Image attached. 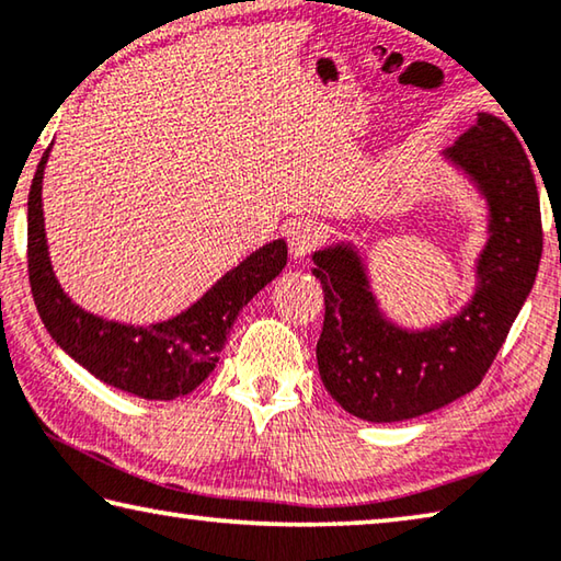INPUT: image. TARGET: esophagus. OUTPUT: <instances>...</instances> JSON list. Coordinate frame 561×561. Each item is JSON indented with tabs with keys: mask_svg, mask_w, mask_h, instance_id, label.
<instances>
[{
	"mask_svg": "<svg viewBox=\"0 0 561 561\" xmlns=\"http://www.w3.org/2000/svg\"><path fill=\"white\" fill-rule=\"evenodd\" d=\"M319 242V227L307 219H295L287 227V244L295 260H305Z\"/></svg>",
	"mask_w": 561,
	"mask_h": 561,
	"instance_id": "esophagus-1",
	"label": "esophagus"
}]
</instances>
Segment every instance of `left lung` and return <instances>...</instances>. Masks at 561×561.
I'll return each mask as SVG.
<instances>
[{
  "label": "left lung",
  "mask_w": 561,
  "mask_h": 561,
  "mask_svg": "<svg viewBox=\"0 0 561 561\" xmlns=\"http://www.w3.org/2000/svg\"><path fill=\"white\" fill-rule=\"evenodd\" d=\"M444 157L472 180L489 209L477 287L459 314L430 329L397 327L379 309L357 249L340 242L312 254V274L324 289L319 377L359 420H412L472 392L537 277L539 194L517 135L479 112Z\"/></svg>",
  "instance_id": "obj_1"
}]
</instances>
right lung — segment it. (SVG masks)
<instances>
[{"label": "right lung", "mask_w": 561, "mask_h": 561, "mask_svg": "<svg viewBox=\"0 0 561 561\" xmlns=\"http://www.w3.org/2000/svg\"><path fill=\"white\" fill-rule=\"evenodd\" d=\"M49 149L34 172L26 202V262L44 327L69 357L104 385L159 402L190 394L217 367L229 329L247 301L287 266V244L274 239L260 247L190 309L167 322L131 327L89 314L65 295L49 262L42 211Z\"/></svg>", "instance_id": "obj_1"}]
</instances>
